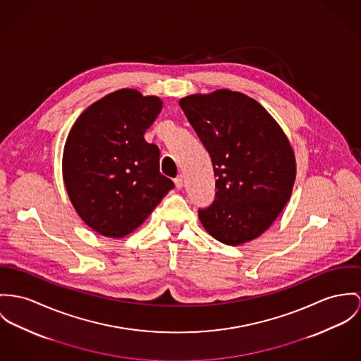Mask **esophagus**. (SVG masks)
<instances>
[{"instance_id": "esophagus-1", "label": "esophagus", "mask_w": 361, "mask_h": 361, "mask_svg": "<svg viewBox=\"0 0 361 361\" xmlns=\"http://www.w3.org/2000/svg\"><path fill=\"white\" fill-rule=\"evenodd\" d=\"M174 184H176V188H177V190H181V188H183V185H184L183 176H177V177L174 178Z\"/></svg>"}]
</instances>
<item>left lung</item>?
Here are the masks:
<instances>
[{"label":"left lung","mask_w":361,"mask_h":361,"mask_svg":"<svg viewBox=\"0 0 361 361\" xmlns=\"http://www.w3.org/2000/svg\"><path fill=\"white\" fill-rule=\"evenodd\" d=\"M180 107L207 149L217 178L213 203L199 209L200 222L229 246L258 238L293 191L295 158L286 135L259 103L239 92L187 96Z\"/></svg>","instance_id":"1"}]
</instances>
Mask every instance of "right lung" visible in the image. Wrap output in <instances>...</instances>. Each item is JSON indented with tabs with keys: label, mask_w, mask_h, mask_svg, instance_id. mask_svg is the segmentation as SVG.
<instances>
[{
	"label": "right lung",
	"mask_w": 361,
	"mask_h": 361,
	"mask_svg": "<svg viewBox=\"0 0 361 361\" xmlns=\"http://www.w3.org/2000/svg\"><path fill=\"white\" fill-rule=\"evenodd\" d=\"M162 110L155 96L121 89L93 103L71 128L63 178L86 225L107 238L135 231L174 188L159 171V148L144 139Z\"/></svg>",
	"instance_id": "1"
}]
</instances>
